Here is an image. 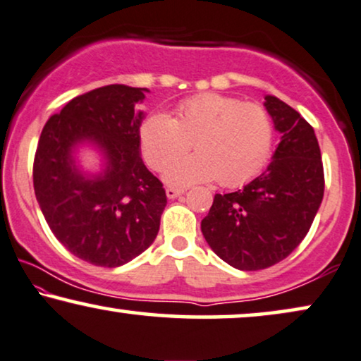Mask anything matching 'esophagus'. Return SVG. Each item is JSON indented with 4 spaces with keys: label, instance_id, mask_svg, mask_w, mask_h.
<instances>
[{
    "label": "esophagus",
    "instance_id": "esophagus-1",
    "mask_svg": "<svg viewBox=\"0 0 361 361\" xmlns=\"http://www.w3.org/2000/svg\"><path fill=\"white\" fill-rule=\"evenodd\" d=\"M185 190H175V188H166V196L168 200H175L180 195H183Z\"/></svg>",
    "mask_w": 361,
    "mask_h": 361
}]
</instances>
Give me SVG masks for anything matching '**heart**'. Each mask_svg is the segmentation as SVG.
<instances>
[{"label": "heart", "mask_w": 361, "mask_h": 361, "mask_svg": "<svg viewBox=\"0 0 361 361\" xmlns=\"http://www.w3.org/2000/svg\"><path fill=\"white\" fill-rule=\"evenodd\" d=\"M272 140V120L262 105L213 92L183 100L173 118L155 114L140 127L142 157L153 170H163L194 142L197 153L163 173L173 188L218 178L223 186L241 185L266 166Z\"/></svg>", "instance_id": "heart-1"}]
</instances>
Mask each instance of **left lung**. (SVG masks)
<instances>
[{
  "label": "left lung",
  "instance_id": "1",
  "mask_svg": "<svg viewBox=\"0 0 361 361\" xmlns=\"http://www.w3.org/2000/svg\"><path fill=\"white\" fill-rule=\"evenodd\" d=\"M267 114L281 142L272 160L243 190L214 195L201 221L206 243L239 271H259L286 259L307 236L324 198V166L314 128L274 95Z\"/></svg>",
  "mask_w": 361,
  "mask_h": 361
}]
</instances>
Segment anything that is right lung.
I'll use <instances>...</instances> for the list:
<instances>
[{
  "label": "right lung",
  "instance_id": "1",
  "mask_svg": "<svg viewBox=\"0 0 361 361\" xmlns=\"http://www.w3.org/2000/svg\"><path fill=\"white\" fill-rule=\"evenodd\" d=\"M148 89L104 85L47 120L32 168L36 200L62 246L94 266L118 267L155 241L166 206L161 181L142 160L137 110ZM101 158L84 171L80 147Z\"/></svg>",
  "mask_w": 361,
  "mask_h": 361
}]
</instances>
